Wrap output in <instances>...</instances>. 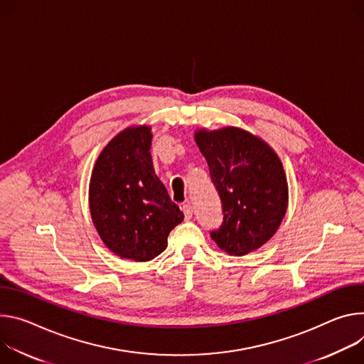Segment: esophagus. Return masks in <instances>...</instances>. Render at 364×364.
<instances>
[{
	"instance_id": "1",
	"label": "esophagus",
	"mask_w": 364,
	"mask_h": 364,
	"mask_svg": "<svg viewBox=\"0 0 364 364\" xmlns=\"http://www.w3.org/2000/svg\"><path fill=\"white\" fill-rule=\"evenodd\" d=\"M182 210H183V214H185V218H186V220H191V218L193 217V207H192V205L185 204Z\"/></svg>"
}]
</instances>
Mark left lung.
Returning <instances> with one entry per match:
<instances>
[{"label": "left lung", "mask_w": 364, "mask_h": 364, "mask_svg": "<svg viewBox=\"0 0 364 364\" xmlns=\"http://www.w3.org/2000/svg\"><path fill=\"white\" fill-rule=\"evenodd\" d=\"M195 141L208 161L223 207V223L211 238L230 256L259 249L276 232L288 207V182L277 154L235 127L199 130Z\"/></svg>", "instance_id": "8db88e82"}]
</instances>
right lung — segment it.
Listing matches in <instances>:
<instances>
[{
  "label": "right lung",
  "mask_w": 364,
  "mask_h": 364,
  "mask_svg": "<svg viewBox=\"0 0 364 364\" xmlns=\"http://www.w3.org/2000/svg\"><path fill=\"white\" fill-rule=\"evenodd\" d=\"M150 127L121 132L101 151L90 183L94 225L105 246L123 259L149 262L168 247L183 221L151 164Z\"/></svg>",
  "instance_id": "1"
}]
</instances>
